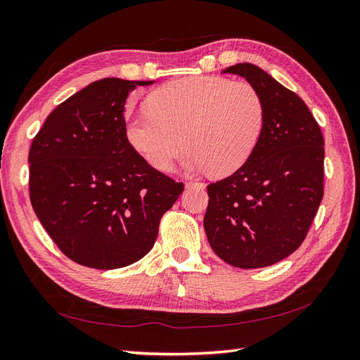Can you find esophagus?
Masks as SVG:
<instances>
[{
  "instance_id": "1",
  "label": "esophagus",
  "mask_w": 360,
  "mask_h": 360,
  "mask_svg": "<svg viewBox=\"0 0 360 360\" xmlns=\"http://www.w3.org/2000/svg\"><path fill=\"white\" fill-rule=\"evenodd\" d=\"M186 188L189 189V188H200V189H202L204 188V183H201V181H188L186 183Z\"/></svg>"
}]
</instances>
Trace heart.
I'll use <instances>...</instances> for the list:
<instances>
[{"label":"heart","mask_w":360,"mask_h":360,"mask_svg":"<svg viewBox=\"0 0 360 360\" xmlns=\"http://www.w3.org/2000/svg\"><path fill=\"white\" fill-rule=\"evenodd\" d=\"M127 121L131 147L154 169L171 171L184 148L191 169L230 176L244 167L265 127L264 96L247 82L186 77L160 86Z\"/></svg>","instance_id":"heart-1"}]
</instances>
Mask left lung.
<instances>
[{
  "mask_svg": "<svg viewBox=\"0 0 360 360\" xmlns=\"http://www.w3.org/2000/svg\"><path fill=\"white\" fill-rule=\"evenodd\" d=\"M224 72L256 87L266 120L244 167L207 186L204 230L227 264L264 268L307 236L324 195V138L306 103L259 66L238 63Z\"/></svg>",
  "mask_w": 360,
  "mask_h": 360,
  "instance_id": "8db88e82",
  "label": "left lung"
}]
</instances>
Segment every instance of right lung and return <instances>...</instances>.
Wrapping results in <instances>:
<instances>
[{"instance_id":"add662e5","label":"right lung","mask_w":360,"mask_h":360,"mask_svg":"<svg viewBox=\"0 0 360 360\" xmlns=\"http://www.w3.org/2000/svg\"><path fill=\"white\" fill-rule=\"evenodd\" d=\"M151 83L94 82L57 105L32 142L33 210L63 255L83 266L122 268L148 255L184 189L125 134L129 92Z\"/></svg>"}]
</instances>
